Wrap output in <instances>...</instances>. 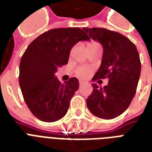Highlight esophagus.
Listing matches in <instances>:
<instances>
[{
	"label": "esophagus",
	"instance_id": "34e87169",
	"mask_svg": "<svg viewBox=\"0 0 152 152\" xmlns=\"http://www.w3.org/2000/svg\"><path fill=\"white\" fill-rule=\"evenodd\" d=\"M86 83H87V82H86V81H85V80H83V79H80L79 80L80 85H84V84H86Z\"/></svg>",
	"mask_w": 152,
	"mask_h": 152
}]
</instances>
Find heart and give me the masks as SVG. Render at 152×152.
I'll return each mask as SVG.
<instances>
[{
    "label": "heart",
    "instance_id": "obj_1",
    "mask_svg": "<svg viewBox=\"0 0 152 152\" xmlns=\"http://www.w3.org/2000/svg\"><path fill=\"white\" fill-rule=\"evenodd\" d=\"M94 45H97V43L91 42L88 44V46ZM76 73H77V75H78V76H80V77H87L91 75V73H92V69L89 68V67H87V66H81V67H78V68L77 69Z\"/></svg>",
    "mask_w": 152,
    "mask_h": 152
}]
</instances>
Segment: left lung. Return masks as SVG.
Returning <instances> with one entry per match:
<instances>
[{
  "label": "left lung",
  "mask_w": 152,
  "mask_h": 152,
  "mask_svg": "<svg viewBox=\"0 0 152 152\" xmlns=\"http://www.w3.org/2000/svg\"><path fill=\"white\" fill-rule=\"evenodd\" d=\"M83 30L104 48L100 66L92 80L108 78L104 88L92 84L87 107L96 117L112 119L128 108L135 96L141 70L139 53L135 45L119 33L104 28Z\"/></svg>",
  "instance_id": "obj_1"
}]
</instances>
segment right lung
<instances>
[{"mask_svg":"<svg viewBox=\"0 0 152 152\" xmlns=\"http://www.w3.org/2000/svg\"><path fill=\"white\" fill-rule=\"evenodd\" d=\"M88 39L78 27L57 28L43 33L29 45L19 64V82L28 108L37 118L53 122L66 114L79 82L71 77L61 83L55 74L68 63L74 45Z\"/></svg>","mask_w":152,"mask_h":152,"instance_id":"add662e5","label":"right lung"}]
</instances>
